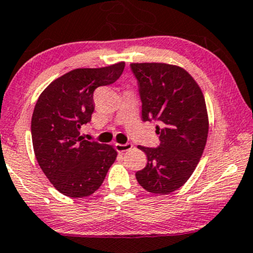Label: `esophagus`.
<instances>
[{
  "label": "esophagus",
  "instance_id": "1",
  "mask_svg": "<svg viewBox=\"0 0 253 253\" xmlns=\"http://www.w3.org/2000/svg\"><path fill=\"white\" fill-rule=\"evenodd\" d=\"M115 148H116V150L118 152H126V151H129L130 149L132 148V144L131 143H126V144H120V143H116V144H115Z\"/></svg>",
  "mask_w": 253,
  "mask_h": 253
}]
</instances>
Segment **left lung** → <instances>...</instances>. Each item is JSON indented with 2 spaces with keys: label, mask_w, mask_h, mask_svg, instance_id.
<instances>
[{
  "label": "left lung",
  "mask_w": 253,
  "mask_h": 253,
  "mask_svg": "<svg viewBox=\"0 0 253 253\" xmlns=\"http://www.w3.org/2000/svg\"><path fill=\"white\" fill-rule=\"evenodd\" d=\"M142 99V120L160 122L158 148L138 145L148 158L136 179L146 191L167 195L193 173L207 144L209 117L198 83L178 65L131 63Z\"/></svg>",
  "instance_id": "1"
}]
</instances>
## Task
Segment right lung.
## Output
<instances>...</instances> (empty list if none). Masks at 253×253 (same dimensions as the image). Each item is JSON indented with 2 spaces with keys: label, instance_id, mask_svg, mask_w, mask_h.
I'll return each instance as SVG.
<instances>
[{
  "label": "right lung",
  "instance_id": "right-lung-1",
  "mask_svg": "<svg viewBox=\"0 0 253 253\" xmlns=\"http://www.w3.org/2000/svg\"><path fill=\"white\" fill-rule=\"evenodd\" d=\"M126 63L79 68L58 77L43 90L31 117L34 152L56 190L71 198L92 195L102 185L117 151L114 146L80 136L91 121L96 88L114 83Z\"/></svg>",
  "mask_w": 253,
  "mask_h": 253
}]
</instances>
